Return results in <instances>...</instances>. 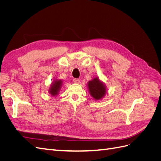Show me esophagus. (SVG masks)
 <instances>
[{
    "instance_id": "34e87169",
    "label": "esophagus",
    "mask_w": 161,
    "mask_h": 161,
    "mask_svg": "<svg viewBox=\"0 0 161 161\" xmlns=\"http://www.w3.org/2000/svg\"><path fill=\"white\" fill-rule=\"evenodd\" d=\"M73 82H74L76 84H79L80 82V80L79 79H73Z\"/></svg>"
}]
</instances>
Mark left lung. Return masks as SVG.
<instances>
[{
  "mask_svg": "<svg viewBox=\"0 0 161 161\" xmlns=\"http://www.w3.org/2000/svg\"><path fill=\"white\" fill-rule=\"evenodd\" d=\"M88 88L91 95L95 100H100L106 93L105 85L101 82L98 77H96L88 82Z\"/></svg>",
  "mask_w": 161,
  "mask_h": 161,
  "instance_id": "obj_1",
  "label": "left lung"
}]
</instances>
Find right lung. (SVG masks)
<instances>
[{
  "instance_id": "obj_1",
  "label": "right lung",
  "mask_w": 161,
  "mask_h": 161,
  "mask_svg": "<svg viewBox=\"0 0 161 161\" xmlns=\"http://www.w3.org/2000/svg\"><path fill=\"white\" fill-rule=\"evenodd\" d=\"M62 84V81L61 80H55L52 82L50 89L49 90V92L52 95V96H56L58 95L60 90Z\"/></svg>"
}]
</instances>
